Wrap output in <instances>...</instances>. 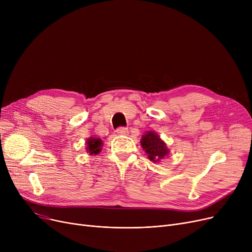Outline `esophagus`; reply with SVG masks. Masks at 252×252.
Wrapping results in <instances>:
<instances>
[{
    "label": "esophagus",
    "instance_id": "1",
    "mask_svg": "<svg viewBox=\"0 0 252 252\" xmlns=\"http://www.w3.org/2000/svg\"><path fill=\"white\" fill-rule=\"evenodd\" d=\"M116 133H117L118 135H122V136H125V135H127V133H128V129H127L126 127L121 126V127H118V128H117V130H116Z\"/></svg>",
    "mask_w": 252,
    "mask_h": 252
}]
</instances>
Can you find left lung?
Wrapping results in <instances>:
<instances>
[{
    "label": "left lung",
    "instance_id": "8db88e82",
    "mask_svg": "<svg viewBox=\"0 0 252 252\" xmlns=\"http://www.w3.org/2000/svg\"><path fill=\"white\" fill-rule=\"evenodd\" d=\"M142 148L148 155V158L153 162H158L165 156L169 154V150L166 144L160 139L155 131L149 130L145 135L142 136L141 139Z\"/></svg>",
    "mask_w": 252,
    "mask_h": 252
}]
</instances>
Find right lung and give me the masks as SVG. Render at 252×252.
<instances>
[{
    "label": "right lung",
    "instance_id": "right-lung-1",
    "mask_svg": "<svg viewBox=\"0 0 252 252\" xmlns=\"http://www.w3.org/2000/svg\"><path fill=\"white\" fill-rule=\"evenodd\" d=\"M87 152L90 153V155H97L100 151H101V147H102V140L98 139V138H94L91 137L89 139H87Z\"/></svg>",
    "mask_w": 252,
    "mask_h": 252
}]
</instances>
